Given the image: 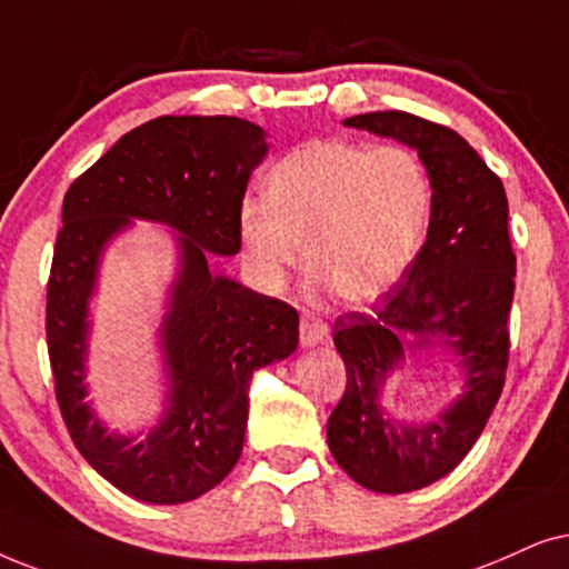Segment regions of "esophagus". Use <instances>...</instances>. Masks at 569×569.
Instances as JSON below:
<instances>
[{"instance_id":"1","label":"esophagus","mask_w":569,"mask_h":569,"mask_svg":"<svg viewBox=\"0 0 569 569\" xmlns=\"http://www.w3.org/2000/svg\"><path fill=\"white\" fill-rule=\"evenodd\" d=\"M328 338H330L328 336V325H325L322 320H317V317H312V315L301 317V328H299L301 346L312 348L317 343H325Z\"/></svg>"}]
</instances>
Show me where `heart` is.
<instances>
[{"mask_svg": "<svg viewBox=\"0 0 569 569\" xmlns=\"http://www.w3.org/2000/svg\"><path fill=\"white\" fill-rule=\"evenodd\" d=\"M429 216L427 169L408 148L315 140L272 166L264 197L241 202L237 239L257 291H283L305 257L309 289L369 305L403 278Z\"/></svg>", "mask_w": 569, "mask_h": 569, "instance_id": "b5f03b06", "label": "heart"}]
</instances>
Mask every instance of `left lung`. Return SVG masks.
I'll list each match as a JSON object with an SVG mask.
<instances>
[{"label":"left lung","instance_id":"left-lung-1","mask_svg":"<svg viewBox=\"0 0 569 569\" xmlns=\"http://www.w3.org/2000/svg\"><path fill=\"white\" fill-rule=\"evenodd\" d=\"M343 127L403 142L431 184L427 241L406 278L372 315L338 317L332 340L346 392L328 419L338 466L363 489L403 495L448 476L487 427L505 385L515 293L505 187L448 127L406 111H372ZM439 347L459 369L461 392L437 417L400 420L383 392L411 350Z\"/></svg>","mask_w":569,"mask_h":569}]
</instances>
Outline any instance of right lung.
Masks as SVG:
<instances>
[{
    "mask_svg": "<svg viewBox=\"0 0 569 569\" xmlns=\"http://www.w3.org/2000/svg\"><path fill=\"white\" fill-rule=\"evenodd\" d=\"M239 117H158L119 138L67 189L49 278L47 338L57 400L82 458L119 491L181 505L218 487L244 448L254 369L299 346V315L210 270L239 252L237 210L268 156ZM134 220L173 230L178 270L159 326L164 406L148 432H113L87 398L89 301L110 241Z\"/></svg>",
    "mask_w": 569,
    "mask_h": 569,
    "instance_id": "add662e5",
    "label": "right lung"
}]
</instances>
